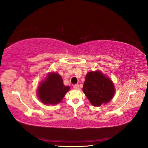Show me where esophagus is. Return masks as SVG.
Masks as SVG:
<instances>
[{
    "instance_id": "obj_1",
    "label": "esophagus",
    "mask_w": 148,
    "mask_h": 148,
    "mask_svg": "<svg viewBox=\"0 0 148 148\" xmlns=\"http://www.w3.org/2000/svg\"><path fill=\"white\" fill-rule=\"evenodd\" d=\"M73 87H74V89H75V90H79V86L78 84H75V85Z\"/></svg>"
}]
</instances>
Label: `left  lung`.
<instances>
[{"label": "left lung", "mask_w": 148, "mask_h": 148, "mask_svg": "<svg viewBox=\"0 0 148 148\" xmlns=\"http://www.w3.org/2000/svg\"><path fill=\"white\" fill-rule=\"evenodd\" d=\"M82 90L90 103L95 107L108 103L115 94L112 81L99 71L87 74Z\"/></svg>", "instance_id": "8db88e82"}]
</instances>
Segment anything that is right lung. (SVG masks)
<instances>
[{
	"label": "right lung",
	"mask_w": 148,
	"mask_h": 148,
	"mask_svg": "<svg viewBox=\"0 0 148 148\" xmlns=\"http://www.w3.org/2000/svg\"><path fill=\"white\" fill-rule=\"evenodd\" d=\"M69 88V86L64 85L61 75L56 73H49L45 81L40 85L37 94L43 103L57 104L61 102Z\"/></svg>",
	"instance_id": "obj_1"
}]
</instances>
